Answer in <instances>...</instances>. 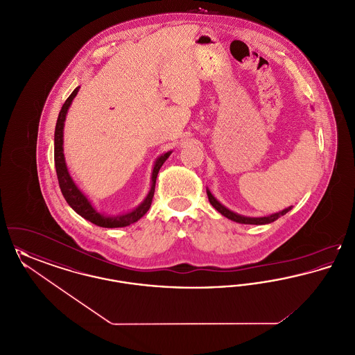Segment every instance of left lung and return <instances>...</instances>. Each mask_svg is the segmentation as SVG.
I'll return each mask as SVG.
<instances>
[{
    "label": "left lung",
    "instance_id": "1",
    "mask_svg": "<svg viewBox=\"0 0 355 355\" xmlns=\"http://www.w3.org/2000/svg\"><path fill=\"white\" fill-rule=\"evenodd\" d=\"M206 193H207V197H209V202L211 203V206H213L216 210H218L220 214L225 216L226 218L236 220L238 223H246V225H265V223H270V222L278 220L281 216H285L287 211L291 209V207H287L285 210H282V211H279V213H275V214H271V216H268V217L250 218V217H243V216H239V214L233 213L232 210H229V209H226L223 205H220V203L211 196V193H210L209 190H206Z\"/></svg>",
    "mask_w": 355,
    "mask_h": 355
}]
</instances>
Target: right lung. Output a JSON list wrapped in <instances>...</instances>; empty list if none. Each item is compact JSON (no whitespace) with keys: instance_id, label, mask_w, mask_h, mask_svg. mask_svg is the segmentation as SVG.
<instances>
[{"instance_id":"add662e5","label":"right lung","mask_w":355,"mask_h":355,"mask_svg":"<svg viewBox=\"0 0 355 355\" xmlns=\"http://www.w3.org/2000/svg\"><path fill=\"white\" fill-rule=\"evenodd\" d=\"M78 87H76L73 90V93L68 97V100L62 105V109L58 114V119L55 123V132H54V165H55V173H57V178H58V185L62 191L64 198L67 200L69 206L81 217H84L85 220H90L92 223L101 226V227H123V226H129L132 223H135L139 220L141 217H144L146 214V211L149 210L150 205H152L153 197H154V189H155V180L158 175V171L161 169V166L164 165V162L168 159L170 153H165L161 157L157 158L154 168H153L152 174V189L146 197V200L141 203L137 209L133 211L123 214V216H117V217H106L103 214H100L93 206L92 203L87 201V198L83 194V191L76 186L73 182L70 174H69L67 164H65V157H64V122L67 119V113H68L69 106L73 101V98L77 96L78 93Z\"/></svg>"}]
</instances>
